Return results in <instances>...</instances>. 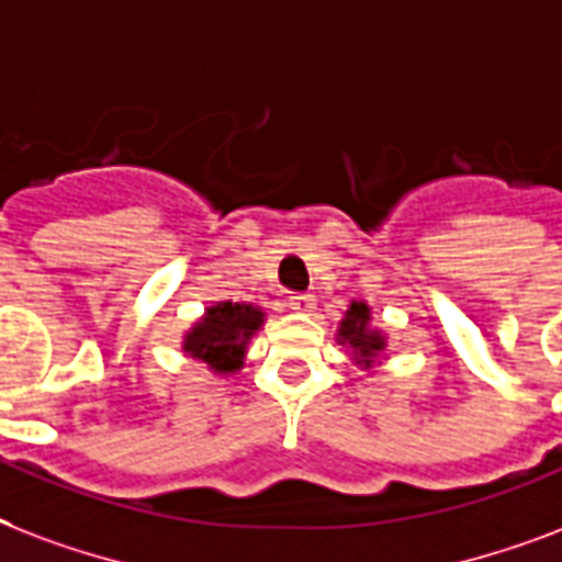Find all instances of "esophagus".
I'll return each instance as SVG.
<instances>
[{"label":"esophagus","instance_id":"34e87169","mask_svg":"<svg viewBox=\"0 0 562 562\" xmlns=\"http://www.w3.org/2000/svg\"><path fill=\"white\" fill-rule=\"evenodd\" d=\"M313 304H316V299H313L311 293H293L290 295V307L299 313H307L313 311Z\"/></svg>","mask_w":562,"mask_h":562}]
</instances>
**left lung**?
I'll return each instance as SVG.
<instances>
[{
  "label": "left lung",
  "mask_w": 562,
  "mask_h": 562,
  "mask_svg": "<svg viewBox=\"0 0 562 562\" xmlns=\"http://www.w3.org/2000/svg\"><path fill=\"white\" fill-rule=\"evenodd\" d=\"M367 322H369L367 304H351V311L346 313V319H342V328H340L342 340H349L363 360H369L375 351L384 349V340H381L378 334H369Z\"/></svg>",
  "instance_id": "left-lung-1"
}]
</instances>
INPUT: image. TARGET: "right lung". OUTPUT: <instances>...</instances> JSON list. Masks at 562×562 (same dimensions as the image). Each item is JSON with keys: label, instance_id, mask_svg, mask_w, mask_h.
I'll use <instances>...</instances> for the list:
<instances>
[{"label": "right lung", "instance_id": "1", "mask_svg": "<svg viewBox=\"0 0 562 562\" xmlns=\"http://www.w3.org/2000/svg\"><path fill=\"white\" fill-rule=\"evenodd\" d=\"M260 322L263 313L251 304L220 302L187 334L184 351L204 360L216 372H232L240 367L246 340L260 328Z\"/></svg>", "mask_w": 562, "mask_h": 562}]
</instances>
